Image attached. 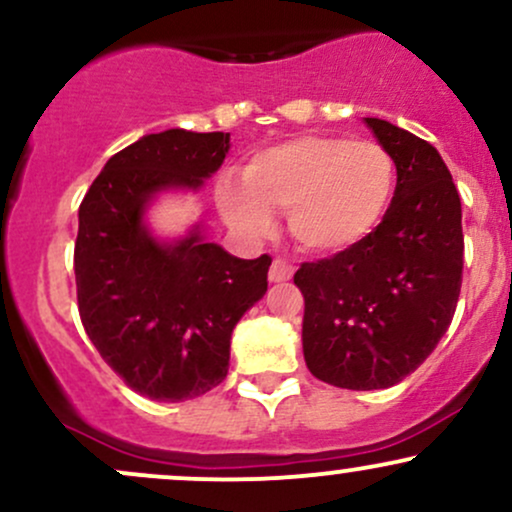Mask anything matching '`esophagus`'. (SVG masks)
I'll return each mask as SVG.
<instances>
[{
  "instance_id": "1",
  "label": "esophagus",
  "mask_w": 512,
  "mask_h": 512,
  "mask_svg": "<svg viewBox=\"0 0 512 512\" xmlns=\"http://www.w3.org/2000/svg\"><path fill=\"white\" fill-rule=\"evenodd\" d=\"M293 276V267L286 260H281V257H276L272 262V267H269V281L272 284H281V281H289Z\"/></svg>"
}]
</instances>
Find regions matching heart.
<instances>
[{"label": "heart", "instance_id": "b5f03b06", "mask_svg": "<svg viewBox=\"0 0 512 512\" xmlns=\"http://www.w3.org/2000/svg\"><path fill=\"white\" fill-rule=\"evenodd\" d=\"M243 180L223 178L216 187L233 228L262 236L272 228L269 211H289L293 238L332 255L356 248L383 223L397 190V163L373 139L310 134L252 156Z\"/></svg>", "mask_w": 512, "mask_h": 512}]
</instances>
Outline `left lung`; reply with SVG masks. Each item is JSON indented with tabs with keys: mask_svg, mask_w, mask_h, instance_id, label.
Masks as SVG:
<instances>
[{
	"mask_svg": "<svg viewBox=\"0 0 512 512\" xmlns=\"http://www.w3.org/2000/svg\"><path fill=\"white\" fill-rule=\"evenodd\" d=\"M397 163L383 223L356 248L303 262L305 366L344 390H385L448 332L462 286V204L443 158L407 129L366 117Z\"/></svg>",
	"mask_w": 512,
	"mask_h": 512,
	"instance_id": "1",
	"label": "left lung"
}]
</instances>
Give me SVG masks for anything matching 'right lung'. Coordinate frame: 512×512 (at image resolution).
I'll return each mask as SVG.
<instances>
[{
	"label": "right lung",
	"mask_w": 512,
	"mask_h": 512,
	"mask_svg": "<svg viewBox=\"0 0 512 512\" xmlns=\"http://www.w3.org/2000/svg\"><path fill=\"white\" fill-rule=\"evenodd\" d=\"M226 132L146 134L105 163L79 207L74 243L81 325L139 395L185 402L223 383L231 332L267 291L272 257L240 260L202 233L163 245L144 207L166 187L197 190L228 154Z\"/></svg>",
	"instance_id": "add662e5"
}]
</instances>
